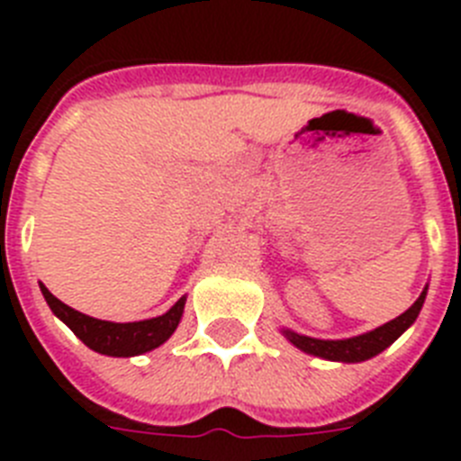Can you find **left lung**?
<instances>
[{
  "instance_id": "obj_1",
  "label": "left lung",
  "mask_w": 461,
  "mask_h": 461,
  "mask_svg": "<svg viewBox=\"0 0 461 461\" xmlns=\"http://www.w3.org/2000/svg\"><path fill=\"white\" fill-rule=\"evenodd\" d=\"M427 291L420 293V297L415 300L413 307L406 309L402 316H397L390 323L381 325V328L372 330L367 335L351 337V339H337V341H325V339H312V337H303L291 330H284V335L288 337L291 344H295L300 351L312 353V356L325 357V360H339V362H362L369 360V357L378 356L381 351H385L394 339H397L420 313L422 303H425Z\"/></svg>"
}]
</instances>
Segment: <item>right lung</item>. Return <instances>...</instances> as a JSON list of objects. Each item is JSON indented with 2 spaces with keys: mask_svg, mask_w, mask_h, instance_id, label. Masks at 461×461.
Instances as JSON below:
<instances>
[{
  "mask_svg": "<svg viewBox=\"0 0 461 461\" xmlns=\"http://www.w3.org/2000/svg\"><path fill=\"white\" fill-rule=\"evenodd\" d=\"M41 291H43L46 303L50 304L52 313L59 316L85 346H89L96 353L115 357L140 356V353H148L161 346L173 335L182 319V312H185V297H182L170 312H166L158 319L138 321V323H110V321L92 319V316L76 312L62 300H57L46 286H41Z\"/></svg>",
  "mask_w": 461,
  "mask_h": 461,
  "instance_id": "obj_1",
  "label": "right lung"
}]
</instances>
